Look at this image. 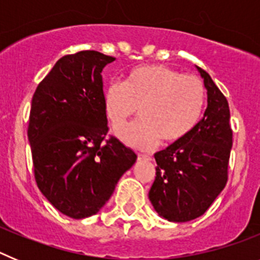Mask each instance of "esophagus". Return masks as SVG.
<instances>
[{
	"label": "esophagus",
	"instance_id": "34e87169",
	"mask_svg": "<svg viewBox=\"0 0 260 260\" xmlns=\"http://www.w3.org/2000/svg\"><path fill=\"white\" fill-rule=\"evenodd\" d=\"M138 158H139V160H151V156L143 155V153H138Z\"/></svg>",
	"mask_w": 260,
	"mask_h": 260
}]
</instances>
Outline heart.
Returning a JSON list of instances; mask_svg holds the SVG:
<instances>
[{
  "mask_svg": "<svg viewBox=\"0 0 260 260\" xmlns=\"http://www.w3.org/2000/svg\"><path fill=\"white\" fill-rule=\"evenodd\" d=\"M204 103L201 78L164 65L138 66L128 71L123 83L112 82L103 93L105 116L116 130L139 108L142 118L118 133L125 143L139 148H148L158 139L181 141L198 123Z\"/></svg>",
  "mask_w": 260,
  "mask_h": 260,
  "instance_id": "b5f03b06",
  "label": "heart"
}]
</instances>
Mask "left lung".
Returning a JSON list of instances; mask_svg holds the SVG:
<instances>
[{
	"label": "left lung",
	"instance_id": "1",
	"mask_svg": "<svg viewBox=\"0 0 260 260\" xmlns=\"http://www.w3.org/2000/svg\"><path fill=\"white\" fill-rule=\"evenodd\" d=\"M198 70L207 88L204 117L181 141L155 153L156 177L148 192L156 212L174 222L203 215L228 181L233 144L228 100L207 71Z\"/></svg>",
	"mask_w": 260,
	"mask_h": 260
}]
</instances>
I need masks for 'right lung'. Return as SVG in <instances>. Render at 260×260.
Wrapping results in <instances>:
<instances>
[{
    "label": "right lung",
    "instance_id": "obj_1",
    "mask_svg": "<svg viewBox=\"0 0 260 260\" xmlns=\"http://www.w3.org/2000/svg\"><path fill=\"white\" fill-rule=\"evenodd\" d=\"M96 50L59 58L32 98L27 135L38 187L63 215L99 212L137 155L108 134L102 71L114 61Z\"/></svg>",
    "mask_w": 260,
    "mask_h": 260
}]
</instances>
